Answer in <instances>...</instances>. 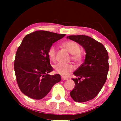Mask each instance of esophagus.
Returning a JSON list of instances; mask_svg holds the SVG:
<instances>
[{
	"label": "esophagus",
	"mask_w": 121,
	"mask_h": 121,
	"mask_svg": "<svg viewBox=\"0 0 121 121\" xmlns=\"http://www.w3.org/2000/svg\"><path fill=\"white\" fill-rule=\"evenodd\" d=\"M62 80H67L68 79L67 78H64V77H62Z\"/></svg>",
	"instance_id": "esophagus-1"
}]
</instances>
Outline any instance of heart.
Segmentation results:
<instances>
[{"label":"heart","mask_w":121,"mask_h":121,"mask_svg":"<svg viewBox=\"0 0 121 121\" xmlns=\"http://www.w3.org/2000/svg\"><path fill=\"white\" fill-rule=\"evenodd\" d=\"M63 46L72 54L71 58L75 62L80 63L82 59V53L80 52V47L77 42L73 41H66L63 43ZM57 50L54 46H51L48 49V56L51 60H56ZM54 69L56 73L63 77H67L74 69V66L72 64L59 63L55 65Z\"/></svg>","instance_id":"heart-1"}]
</instances>
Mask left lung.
Returning a JSON list of instances; mask_svg holds the SVG:
<instances>
[{
  "mask_svg": "<svg viewBox=\"0 0 121 121\" xmlns=\"http://www.w3.org/2000/svg\"><path fill=\"white\" fill-rule=\"evenodd\" d=\"M67 38L78 43L86 52L84 62L73 73L78 78L72 79L75 87L70 95L76 102L87 101L96 96L106 81L108 53L103 44L89 36L71 35Z\"/></svg>",
  "mask_w": 121,
  "mask_h": 121,
  "instance_id": "left-lung-1",
  "label": "left lung"
}]
</instances>
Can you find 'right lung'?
Here are the masks:
<instances>
[{"mask_svg":"<svg viewBox=\"0 0 121 121\" xmlns=\"http://www.w3.org/2000/svg\"><path fill=\"white\" fill-rule=\"evenodd\" d=\"M65 36L40 30L24 38L16 51L14 66L19 89L27 96L40 100L61 80L59 74H48L53 68L47 52L53 43Z\"/></svg>","mask_w":121,"mask_h":121,"instance_id":"right-lung-1","label":"right lung"}]
</instances>
